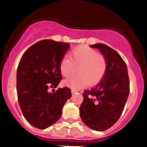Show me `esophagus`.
Listing matches in <instances>:
<instances>
[{
    "mask_svg": "<svg viewBox=\"0 0 147 147\" xmlns=\"http://www.w3.org/2000/svg\"><path fill=\"white\" fill-rule=\"evenodd\" d=\"M71 92H72V94H74V93L77 92H78V90H75V89H71Z\"/></svg>",
    "mask_w": 147,
    "mask_h": 147,
    "instance_id": "34e87169",
    "label": "esophagus"
}]
</instances>
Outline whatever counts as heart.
I'll list each match as a JSON object with an SVG mask.
<instances>
[{
	"label": "heart",
	"mask_w": 147,
	"mask_h": 147,
	"mask_svg": "<svg viewBox=\"0 0 147 147\" xmlns=\"http://www.w3.org/2000/svg\"><path fill=\"white\" fill-rule=\"evenodd\" d=\"M69 58L63 57L60 63V73L69 78L75 73L78 75L64 81V84L72 89H81L86 85L99 84L107 70V60L103 55L86 46L74 48L69 55Z\"/></svg>",
	"instance_id": "obj_1"
}]
</instances>
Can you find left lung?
<instances>
[{"label":"left lung","mask_w":147,"mask_h":147,"mask_svg":"<svg viewBox=\"0 0 147 147\" xmlns=\"http://www.w3.org/2000/svg\"><path fill=\"white\" fill-rule=\"evenodd\" d=\"M90 46L101 52L108 67L101 82L83 93L80 115L87 127L102 131L112 127L121 117L129 94V80L127 65L117 52L102 43Z\"/></svg>","instance_id":"8db88e82"}]
</instances>
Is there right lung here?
<instances>
[{
  "instance_id": "right-lung-1",
  "label": "right lung",
  "mask_w": 147,
  "mask_h": 147,
  "mask_svg": "<svg viewBox=\"0 0 147 147\" xmlns=\"http://www.w3.org/2000/svg\"><path fill=\"white\" fill-rule=\"evenodd\" d=\"M69 43L42 40L24 53L17 69L18 100L22 113L30 124L45 129L57 121L62 109L72 96L68 87L55 88L62 80L60 63Z\"/></svg>"
}]
</instances>
